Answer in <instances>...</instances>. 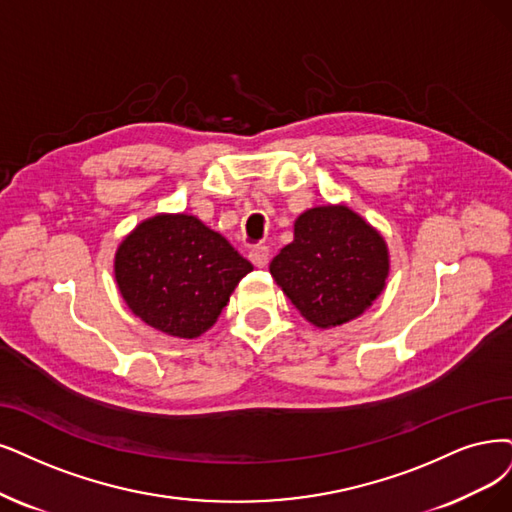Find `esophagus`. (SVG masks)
Instances as JSON below:
<instances>
[{
    "mask_svg": "<svg viewBox=\"0 0 512 512\" xmlns=\"http://www.w3.org/2000/svg\"><path fill=\"white\" fill-rule=\"evenodd\" d=\"M249 259L253 261V266H257V268H266V266H268V261H270V246H266V244H257V246H253L251 253H249Z\"/></svg>",
    "mask_w": 512,
    "mask_h": 512,
    "instance_id": "esophagus-1",
    "label": "esophagus"
}]
</instances>
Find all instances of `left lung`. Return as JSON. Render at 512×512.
<instances>
[{
  "label": "left lung",
  "mask_w": 512,
  "mask_h": 512,
  "mask_svg": "<svg viewBox=\"0 0 512 512\" xmlns=\"http://www.w3.org/2000/svg\"><path fill=\"white\" fill-rule=\"evenodd\" d=\"M270 272L293 306L327 329L361 316L384 291L388 249L348 206H316L299 215Z\"/></svg>",
  "instance_id": "left-lung-1"
}]
</instances>
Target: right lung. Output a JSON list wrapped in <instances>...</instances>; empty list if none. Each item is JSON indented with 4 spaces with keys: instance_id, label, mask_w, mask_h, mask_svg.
Returning a JSON list of instances; mask_svg holds the SVG:
<instances>
[{
    "instance_id": "obj_1",
    "label": "right lung",
    "mask_w": 512,
    "mask_h": 512,
    "mask_svg": "<svg viewBox=\"0 0 512 512\" xmlns=\"http://www.w3.org/2000/svg\"><path fill=\"white\" fill-rule=\"evenodd\" d=\"M251 270V261L192 215L151 217L116 253V280L128 308L149 327L185 339L215 325Z\"/></svg>"
}]
</instances>
